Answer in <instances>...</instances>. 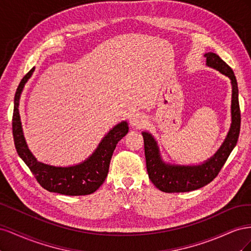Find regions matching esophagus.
<instances>
[{
    "instance_id": "1",
    "label": "esophagus",
    "mask_w": 251,
    "mask_h": 251,
    "mask_svg": "<svg viewBox=\"0 0 251 251\" xmlns=\"http://www.w3.org/2000/svg\"><path fill=\"white\" fill-rule=\"evenodd\" d=\"M144 120H146V118H144L141 113H135L132 115L130 121L133 126H141L144 123Z\"/></svg>"
}]
</instances>
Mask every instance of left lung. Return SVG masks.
I'll return each mask as SVG.
<instances>
[{"instance_id":"obj_1","label":"left lung","mask_w":251,"mask_h":251,"mask_svg":"<svg viewBox=\"0 0 251 251\" xmlns=\"http://www.w3.org/2000/svg\"><path fill=\"white\" fill-rule=\"evenodd\" d=\"M206 65L226 75L231 80V125L224 142L217 153L198 165H179L165 163L160 156L157 141L148 132H142L144 155L149 178L154 185L164 193L192 192L210 183L223 168L227 158L238 142L241 126L239 90L231 68L216 53H205Z\"/></svg>"}]
</instances>
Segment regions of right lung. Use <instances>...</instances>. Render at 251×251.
I'll use <instances>...</instances> for the list:
<instances>
[{"label": "right lung", "instance_id": "add662e5", "mask_svg": "<svg viewBox=\"0 0 251 251\" xmlns=\"http://www.w3.org/2000/svg\"><path fill=\"white\" fill-rule=\"evenodd\" d=\"M34 67L30 70L17 89L14 96L12 134L19 156L34 175L36 181L51 193L67 196H85L94 193L108 176L110 161L116 144L128 132L126 121H121L104 136L94 153L85 161L72 166H53L36 160L28 149L19 112V103L25 83L31 77Z\"/></svg>", "mask_w": 251, "mask_h": 251}]
</instances>
